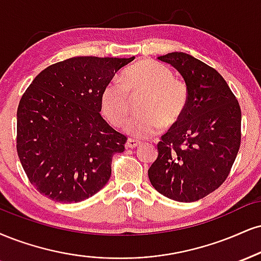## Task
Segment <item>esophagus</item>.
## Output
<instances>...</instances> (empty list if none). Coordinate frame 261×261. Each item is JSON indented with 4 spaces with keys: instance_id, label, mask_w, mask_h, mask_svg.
Wrapping results in <instances>:
<instances>
[{
    "instance_id": "obj_1",
    "label": "esophagus",
    "mask_w": 261,
    "mask_h": 261,
    "mask_svg": "<svg viewBox=\"0 0 261 261\" xmlns=\"http://www.w3.org/2000/svg\"><path fill=\"white\" fill-rule=\"evenodd\" d=\"M140 144H141L140 141L134 140V139H128L126 141V147H127V148H135V147L140 146Z\"/></svg>"
}]
</instances>
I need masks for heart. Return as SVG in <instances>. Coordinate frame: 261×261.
<instances>
[{
    "label": "heart",
    "mask_w": 261,
    "mask_h": 261,
    "mask_svg": "<svg viewBox=\"0 0 261 261\" xmlns=\"http://www.w3.org/2000/svg\"><path fill=\"white\" fill-rule=\"evenodd\" d=\"M128 93H146L140 106L141 114L124 125V131L136 139H148L164 125H172L184 115L188 103V90L182 81L174 79L166 65L144 61L127 68L121 81L106 85L100 95V109L114 126H120L128 114Z\"/></svg>",
    "instance_id": "1"
}]
</instances>
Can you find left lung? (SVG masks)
<instances>
[{
	"instance_id": "8db88e82",
	"label": "left lung",
	"mask_w": 261,
	"mask_h": 261,
	"mask_svg": "<svg viewBox=\"0 0 261 261\" xmlns=\"http://www.w3.org/2000/svg\"><path fill=\"white\" fill-rule=\"evenodd\" d=\"M182 75L184 115L162 136L148 170L152 186L177 202H196L224 184L241 146V107L214 68L184 52L158 57Z\"/></svg>"
}]
</instances>
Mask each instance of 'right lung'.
I'll use <instances>...</instances> for the list:
<instances>
[{
  "label": "right lung",
  "instance_id": "add662e5",
  "mask_svg": "<svg viewBox=\"0 0 261 261\" xmlns=\"http://www.w3.org/2000/svg\"><path fill=\"white\" fill-rule=\"evenodd\" d=\"M131 58L74 57L49 65L28 87L17 111V152L28 178L43 196L77 203L102 190L112 156L126 136L100 112V95Z\"/></svg>",
  "mask_w": 261,
  "mask_h": 261
}]
</instances>
